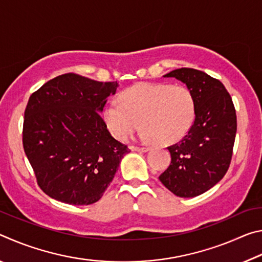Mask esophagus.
I'll return each mask as SVG.
<instances>
[{
    "label": "esophagus",
    "mask_w": 262,
    "mask_h": 262,
    "mask_svg": "<svg viewBox=\"0 0 262 262\" xmlns=\"http://www.w3.org/2000/svg\"><path fill=\"white\" fill-rule=\"evenodd\" d=\"M133 151H142V152H147L150 150V147H130Z\"/></svg>",
    "instance_id": "esophagus-1"
}]
</instances>
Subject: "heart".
Instances as JSON below:
<instances>
[{
	"instance_id": "1",
	"label": "heart",
	"mask_w": 262,
	"mask_h": 262,
	"mask_svg": "<svg viewBox=\"0 0 262 262\" xmlns=\"http://www.w3.org/2000/svg\"><path fill=\"white\" fill-rule=\"evenodd\" d=\"M105 125L115 139L123 141L140 125L141 139L161 143L180 140L194 120V99L184 85L137 83L112 99L103 113Z\"/></svg>"
}]
</instances>
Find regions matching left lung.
<instances>
[{"mask_svg":"<svg viewBox=\"0 0 262 262\" xmlns=\"http://www.w3.org/2000/svg\"><path fill=\"white\" fill-rule=\"evenodd\" d=\"M163 77L176 78L187 86L195 119L187 134L167 148L171 164L159 180L177 196L194 198L227 173L237 132L236 110L223 84L200 70L180 68Z\"/></svg>","mask_w":262,"mask_h":262,"instance_id":"8db88e82","label":"left lung"}]
</instances>
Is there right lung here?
<instances>
[{
  "instance_id": "add662e5",
  "label": "right lung",
  "mask_w": 262,
  "mask_h": 262,
  "mask_svg": "<svg viewBox=\"0 0 262 262\" xmlns=\"http://www.w3.org/2000/svg\"><path fill=\"white\" fill-rule=\"evenodd\" d=\"M118 86L117 82L69 73L31 95L24 113L23 147L48 196L74 206L92 205L103 196L129 152L110 134L100 115Z\"/></svg>"
}]
</instances>
